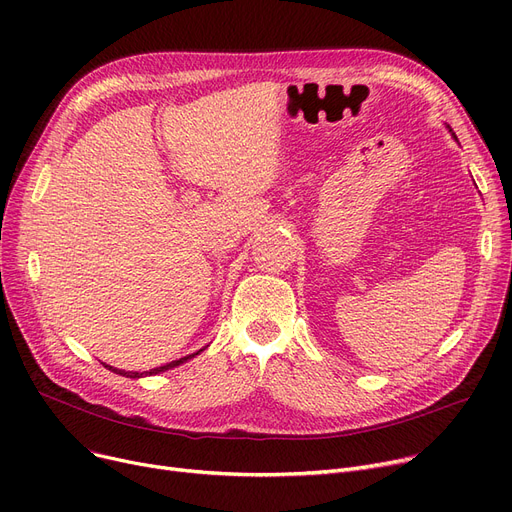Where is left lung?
Listing matches in <instances>:
<instances>
[{
    "instance_id": "1",
    "label": "left lung",
    "mask_w": 512,
    "mask_h": 512,
    "mask_svg": "<svg viewBox=\"0 0 512 512\" xmlns=\"http://www.w3.org/2000/svg\"><path fill=\"white\" fill-rule=\"evenodd\" d=\"M452 137H454V141H456V134H452Z\"/></svg>"
}]
</instances>
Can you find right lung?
I'll use <instances>...</instances> for the list:
<instances>
[{"label":"right lung","instance_id":"right-lung-1","mask_svg":"<svg viewBox=\"0 0 512 512\" xmlns=\"http://www.w3.org/2000/svg\"><path fill=\"white\" fill-rule=\"evenodd\" d=\"M205 348H201V351H197V353H193V355H186V357H182V359H176V361H172V363H166V365H161V367H155V369H149V371H124V369H118V367H112V365H105L107 369L110 371H114V373H118V375H124V378H145V375H157V373H161V371H168V369H174V367H178V365H182V363H186L188 359H195L199 353H203Z\"/></svg>","mask_w":512,"mask_h":512}]
</instances>
